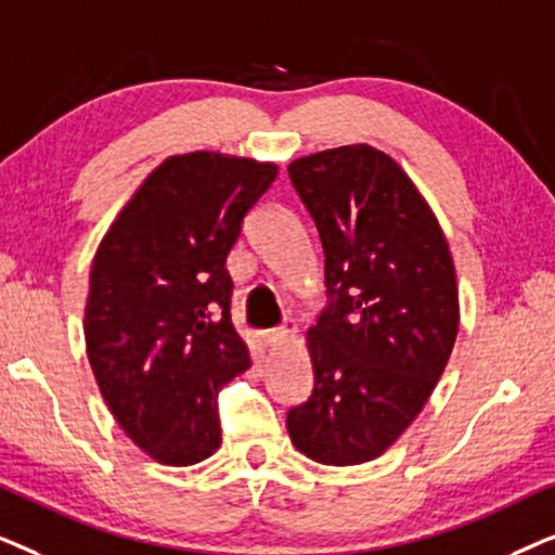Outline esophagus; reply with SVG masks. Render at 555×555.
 <instances>
[{
    "instance_id": "1",
    "label": "esophagus",
    "mask_w": 555,
    "mask_h": 555,
    "mask_svg": "<svg viewBox=\"0 0 555 555\" xmlns=\"http://www.w3.org/2000/svg\"><path fill=\"white\" fill-rule=\"evenodd\" d=\"M295 336V323H285L283 328H272V331H262V340L268 346H275L280 340L293 338Z\"/></svg>"
}]
</instances>
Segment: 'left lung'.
Segmentation results:
<instances>
[{
    "label": "left lung",
    "instance_id": "obj_1",
    "mask_svg": "<svg viewBox=\"0 0 555 555\" xmlns=\"http://www.w3.org/2000/svg\"><path fill=\"white\" fill-rule=\"evenodd\" d=\"M287 173L321 234L331 295L308 331L313 393L287 412V435L321 465H361L404 435L450 361V245L414 181L369 143L295 158Z\"/></svg>",
    "mask_w": 555,
    "mask_h": 555
}]
</instances>
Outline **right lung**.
I'll use <instances>...</instances> for the list:
<instances>
[{
	"label": "right lung",
	"mask_w": 555,
	"mask_h": 555,
	"mask_svg": "<svg viewBox=\"0 0 555 555\" xmlns=\"http://www.w3.org/2000/svg\"><path fill=\"white\" fill-rule=\"evenodd\" d=\"M275 177V164L217 151L169 156L93 257L88 361L120 429L162 465H196L222 444L217 397L253 366L224 264Z\"/></svg>",
	"instance_id": "obj_1"
}]
</instances>
